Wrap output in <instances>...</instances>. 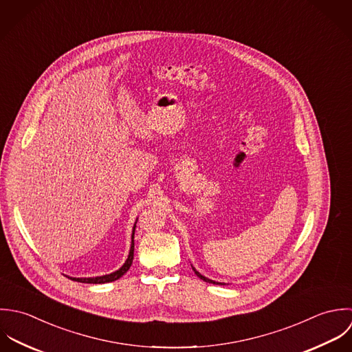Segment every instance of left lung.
I'll return each instance as SVG.
<instances>
[{
    "instance_id": "1",
    "label": "left lung",
    "mask_w": 352,
    "mask_h": 352,
    "mask_svg": "<svg viewBox=\"0 0 352 352\" xmlns=\"http://www.w3.org/2000/svg\"><path fill=\"white\" fill-rule=\"evenodd\" d=\"M193 271H195V274L201 279V280L207 281V283H213V284H223V283H217V281L211 280V279H208V278H206V276H203L200 272H197L195 268H193Z\"/></svg>"
}]
</instances>
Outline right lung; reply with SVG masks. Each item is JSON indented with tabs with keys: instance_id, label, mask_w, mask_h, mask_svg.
I'll use <instances>...</instances> for the list:
<instances>
[{
	"instance_id": "obj_1",
	"label": "right lung",
	"mask_w": 352,
	"mask_h": 352,
	"mask_svg": "<svg viewBox=\"0 0 352 352\" xmlns=\"http://www.w3.org/2000/svg\"><path fill=\"white\" fill-rule=\"evenodd\" d=\"M135 228H136V224L133 227V232H132V245H131V250H129V256L125 261V264L116 272L110 274V275H103V276H96V278H69L72 280L78 281V283H89V284H103V283H110V281L118 280L121 276H124L132 263H133V256H135Z\"/></svg>"
}]
</instances>
